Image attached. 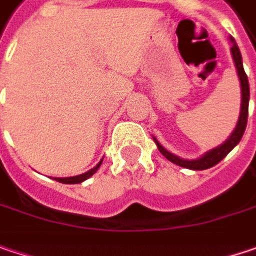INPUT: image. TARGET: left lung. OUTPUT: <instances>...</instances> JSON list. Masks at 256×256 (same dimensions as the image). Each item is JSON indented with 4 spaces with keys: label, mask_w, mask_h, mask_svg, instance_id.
<instances>
[{
    "label": "left lung",
    "mask_w": 256,
    "mask_h": 256,
    "mask_svg": "<svg viewBox=\"0 0 256 256\" xmlns=\"http://www.w3.org/2000/svg\"><path fill=\"white\" fill-rule=\"evenodd\" d=\"M230 42H232V48H230V52H232V56H233V61L236 65V70H238V76H239V80H240V88H242V106H240V115H239V120H238V125L234 128V131L232 132V136L218 147L212 148L210 152H207L204 156H201L200 158H195V160H185V158H180L178 156L169 153L166 148H163V146L153 138L158 148V152L164 156L169 162H172L178 166H182V168H186V169H192V170H204V169H210L212 166H216L218 162H222L226 156L238 146V142L240 141V138L245 132V128H246L248 122V108H249V82H248V76L244 70V64H242V55H240V50L236 45V40L230 36Z\"/></svg>",
    "instance_id": "1"
}]
</instances>
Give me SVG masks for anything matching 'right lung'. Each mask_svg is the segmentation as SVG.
Instances as JSON below:
<instances>
[{"mask_svg":"<svg viewBox=\"0 0 256 256\" xmlns=\"http://www.w3.org/2000/svg\"><path fill=\"white\" fill-rule=\"evenodd\" d=\"M102 164V160L93 168V169H90L88 172H86V174H77V176H71V178H55V180H58V182H61V184H82L84 182L86 179H88L92 174H94L98 172V169L100 168Z\"/></svg>","mask_w":256,"mask_h":256,"instance_id":"obj_1","label":"right lung"}]
</instances>
